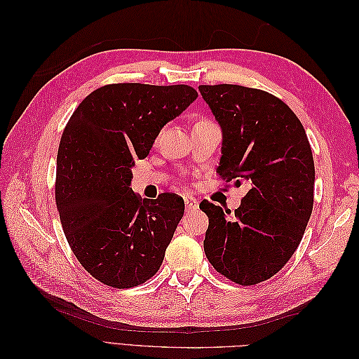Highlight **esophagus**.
<instances>
[{
  "instance_id": "obj_1",
  "label": "esophagus",
  "mask_w": 359,
  "mask_h": 359,
  "mask_svg": "<svg viewBox=\"0 0 359 359\" xmlns=\"http://www.w3.org/2000/svg\"><path fill=\"white\" fill-rule=\"evenodd\" d=\"M185 201V210L189 212V211H196L197 208H199V202H197V199H194L193 196H187L184 197Z\"/></svg>"
}]
</instances>
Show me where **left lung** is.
I'll use <instances>...</instances> for the list:
<instances>
[{
    "label": "left lung",
    "mask_w": 359,
    "mask_h": 359,
    "mask_svg": "<svg viewBox=\"0 0 359 359\" xmlns=\"http://www.w3.org/2000/svg\"><path fill=\"white\" fill-rule=\"evenodd\" d=\"M222 128L217 174L250 187L231 217L208 201L203 250L222 276L256 285L282 270L293 256L313 210V154L296 114L265 90L239 85H202Z\"/></svg>",
    "instance_id": "left-lung-1"
}]
</instances>
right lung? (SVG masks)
I'll return each mask as SVG.
<instances>
[{"mask_svg": "<svg viewBox=\"0 0 359 359\" xmlns=\"http://www.w3.org/2000/svg\"><path fill=\"white\" fill-rule=\"evenodd\" d=\"M196 98L188 85L114 83L90 93L67 121L57 156V210L72 253L104 285L137 287L163 262L184 199H142L129 188L131 168Z\"/></svg>", "mask_w": 359, "mask_h": 359, "instance_id": "obj_1", "label": "right lung"}]
</instances>
